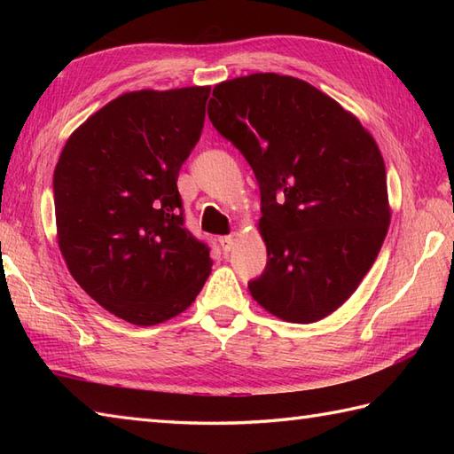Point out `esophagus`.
I'll use <instances>...</instances> for the list:
<instances>
[{
	"mask_svg": "<svg viewBox=\"0 0 454 454\" xmlns=\"http://www.w3.org/2000/svg\"><path fill=\"white\" fill-rule=\"evenodd\" d=\"M218 242H220V246H222V252H230V249H232L234 247V238L232 236H222L220 239H218Z\"/></svg>",
	"mask_w": 454,
	"mask_h": 454,
	"instance_id": "34e87169",
	"label": "esophagus"
}]
</instances>
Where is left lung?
Masks as SVG:
<instances>
[{"label":"left lung","mask_w":454,"mask_h":454,"mask_svg":"<svg viewBox=\"0 0 454 454\" xmlns=\"http://www.w3.org/2000/svg\"><path fill=\"white\" fill-rule=\"evenodd\" d=\"M212 98V127L242 152L262 195L267 265L249 293L281 320H322L356 291L387 238L380 150L349 111L291 75L222 82Z\"/></svg>","instance_id":"1"}]
</instances>
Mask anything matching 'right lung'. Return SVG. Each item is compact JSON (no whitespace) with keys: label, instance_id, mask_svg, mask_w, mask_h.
<instances>
[{"label":"right lung","instance_id":"right-lung-1","mask_svg":"<svg viewBox=\"0 0 454 454\" xmlns=\"http://www.w3.org/2000/svg\"><path fill=\"white\" fill-rule=\"evenodd\" d=\"M210 88L132 91L67 138L54 169L58 246L105 310L153 325L187 310L210 273V247L185 228L183 161L205 124Z\"/></svg>","mask_w":454,"mask_h":454}]
</instances>
